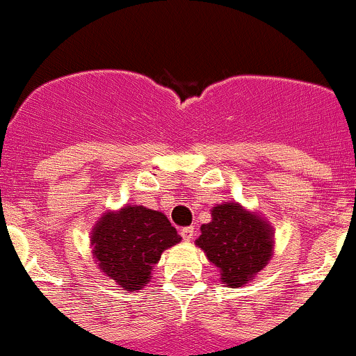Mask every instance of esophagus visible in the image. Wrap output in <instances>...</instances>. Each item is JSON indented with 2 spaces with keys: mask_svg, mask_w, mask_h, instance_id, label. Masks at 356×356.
<instances>
[{
  "mask_svg": "<svg viewBox=\"0 0 356 356\" xmlns=\"http://www.w3.org/2000/svg\"><path fill=\"white\" fill-rule=\"evenodd\" d=\"M181 236L184 241H191V239L195 238V227H184L181 231Z\"/></svg>",
  "mask_w": 356,
  "mask_h": 356,
  "instance_id": "1",
  "label": "esophagus"
}]
</instances>
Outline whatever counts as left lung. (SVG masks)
I'll return each instance as SVG.
<instances>
[{"label": "left lung", "instance_id": "left-lung-1", "mask_svg": "<svg viewBox=\"0 0 356 356\" xmlns=\"http://www.w3.org/2000/svg\"><path fill=\"white\" fill-rule=\"evenodd\" d=\"M196 245L220 270L229 288L250 282L272 258L274 232L270 224L239 203H222L211 208V222L201 225Z\"/></svg>", "mask_w": 356, "mask_h": 356}]
</instances>
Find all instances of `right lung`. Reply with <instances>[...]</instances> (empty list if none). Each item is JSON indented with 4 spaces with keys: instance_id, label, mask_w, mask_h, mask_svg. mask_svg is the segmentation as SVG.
<instances>
[{
    "instance_id": "add662e5",
    "label": "right lung",
    "mask_w": 356,
    "mask_h": 356,
    "mask_svg": "<svg viewBox=\"0 0 356 356\" xmlns=\"http://www.w3.org/2000/svg\"><path fill=\"white\" fill-rule=\"evenodd\" d=\"M179 241L181 236L161 211L138 204L106 211L91 232L98 268L125 291L145 288L161 253Z\"/></svg>"
}]
</instances>
